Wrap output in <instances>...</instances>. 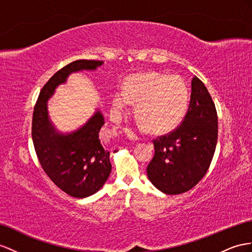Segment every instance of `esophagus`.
Returning <instances> with one entry per match:
<instances>
[{
    "mask_svg": "<svg viewBox=\"0 0 252 252\" xmlns=\"http://www.w3.org/2000/svg\"><path fill=\"white\" fill-rule=\"evenodd\" d=\"M124 132H125V134H126V136L128 139H130V140H133V141L138 140V136H137V135L134 134L131 130H128V128H125Z\"/></svg>",
    "mask_w": 252,
    "mask_h": 252,
    "instance_id": "esophagus-1",
    "label": "esophagus"
}]
</instances>
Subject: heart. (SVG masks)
<instances>
[{
	"label": "heart",
	"instance_id": "obj_1",
	"mask_svg": "<svg viewBox=\"0 0 252 252\" xmlns=\"http://www.w3.org/2000/svg\"><path fill=\"white\" fill-rule=\"evenodd\" d=\"M189 100L188 84L181 76L150 72L128 76L124 92L114 94L112 106L121 113L130 102L136 103L135 113L147 130L165 133L182 121Z\"/></svg>",
	"mask_w": 252,
	"mask_h": 252
}]
</instances>
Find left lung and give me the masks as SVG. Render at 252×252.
Here are the masks:
<instances>
[{
    "instance_id": "1",
    "label": "left lung",
    "mask_w": 252,
    "mask_h": 252,
    "mask_svg": "<svg viewBox=\"0 0 252 252\" xmlns=\"http://www.w3.org/2000/svg\"><path fill=\"white\" fill-rule=\"evenodd\" d=\"M215 104L197 76L191 80L188 114L181 126L153 140L154 157L147 167L151 183L166 195L191 189L208 171L217 144Z\"/></svg>"
}]
</instances>
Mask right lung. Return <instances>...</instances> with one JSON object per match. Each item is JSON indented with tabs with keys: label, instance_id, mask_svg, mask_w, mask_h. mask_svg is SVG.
Instances as JSON below:
<instances>
[{
	"label": "right lung",
	"instance_id": "1",
	"mask_svg": "<svg viewBox=\"0 0 252 252\" xmlns=\"http://www.w3.org/2000/svg\"><path fill=\"white\" fill-rule=\"evenodd\" d=\"M103 63L79 60L64 66L43 86L34 108L32 137L39 163L54 184L74 198L94 195L104 185L112 171L109 152L99 137L104 117L96 108L82 126L63 133L50 119L48 101L71 73L95 71Z\"/></svg>",
	"mask_w": 252,
	"mask_h": 252
}]
</instances>
